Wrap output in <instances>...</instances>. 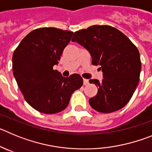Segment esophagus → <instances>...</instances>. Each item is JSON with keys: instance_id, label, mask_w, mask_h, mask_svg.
Here are the masks:
<instances>
[{"instance_id": "esophagus-1", "label": "esophagus", "mask_w": 152, "mask_h": 152, "mask_svg": "<svg viewBox=\"0 0 152 152\" xmlns=\"http://www.w3.org/2000/svg\"><path fill=\"white\" fill-rule=\"evenodd\" d=\"M83 81H84V85H88V83H89V81H88V80H87V79H84L83 80Z\"/></svg>"}]
</instances>
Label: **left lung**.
Here are the masks:
<instances>
[{"instance_id":"1","label":"left lung","mask_w":152,"mask_h":152,"mask_svg":"<svg viewBox=\"0 0 152 152\" xmlns=\"http://www.w3.org/2000/svg\"><path fill=\"white\" fill-rule=\"evenodd\" d=\"M90 52L92 64L100 65L102 80H90L98 88L89 103L104 113L119 110L129 103L140 77V55L137 47L121 31L110 26L95 25L75 32L72 39Z\"/></svg>"}]
</instances>
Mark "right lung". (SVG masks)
Segmentation results:
<instances>
[{
	"instance_id": "right-lung-1",
	"label": "right lung",
	"mask_w": 152,
	"mask_h": 152,
	"mask_svg": "<svg viewBox=\"0 0 152 152\" xmlns=\"http://www.w3.org/2000/svg\"><path fill=\"white\" fill-rule=\"evenodd\" d=\"M72 35V31L57 28H39L26 35L13 52V76L24 99L39 112L62 111L74 91L83 85L77 74L64 77L53 70Z\"/></svg>"
}]
</instances>
